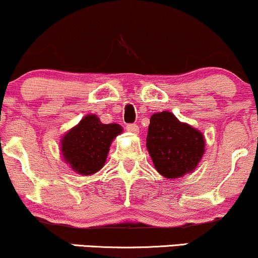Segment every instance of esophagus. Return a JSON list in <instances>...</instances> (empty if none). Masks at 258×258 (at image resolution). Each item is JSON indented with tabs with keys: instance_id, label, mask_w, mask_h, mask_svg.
<instances>
[{
	"instance_id": "34e87169",
	"label": "esophagus",
	"mask_w": 258,
	"mask_h": 258,
	"mask_svg": "<svg viewBox=\"0 0 258 258\" xmlns=\"http://www.w3.org/2000/svg\"><path fill=\"white\" fill-rule=\"evenodd\" d=\"M126 130L128 132L131 133H135V135H137V133L139 132V126L137 125V123H127L126 125Z\"/></svg>"
}]
</instances>
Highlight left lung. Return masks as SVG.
Wrapping results in <instances>:
<instances>
[{"label": "left lung", "instance_id": "1", "mask_svg": "<svg viewBox=\"0 0 258 258\" xmlns=\"http://www.w3.org/2000/svg\"><path fill=\"white\" fill-rule=\"evenodd\" d=\"M147 148L157 172L174 179L196 168L204 153V138L172 113L161 111L150 117Z\"/></svg>", "mask_w": 258, "mask_h": 258}]
</instances>
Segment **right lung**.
I'll use <instances>...</instances> for the list:
<instances>
[{
  "mask_svg": "<svg viewBox=\"0 0 258 258\" xmlns=\"http://www.w3.org/2000/svg\"><path fill=\"white\" fill-rule=\"evenodd\" d=\"M121 131L117 123L105 125L96 115H86L62 139L63 159L79 174H94L103 167L111 141Z\"/></svg>",
  "mask_w": 258,
  "mask_h": 258,
  "instance_id": "right-lung-1",
  "label": "right lung"
}]
</instances>
